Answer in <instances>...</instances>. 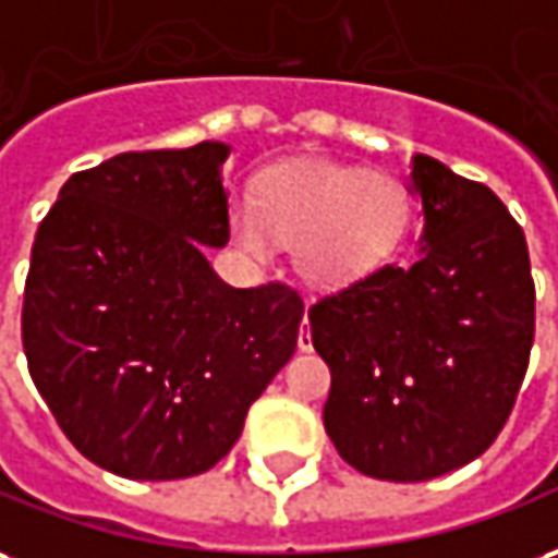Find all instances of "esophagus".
<instances>
[{"label":"esophagus","mask_w":558,"mask_h":558,"mask_svg":"<svg viewBox=\"0 0 558 558\" xmlns=\"http://www.w3.org/2000/svg\"><path fill=\"white\" fill-rule=\"evenodd\" d=\"M298 349H301V352H310V349H313V333H310V322H306V318H303V328L301 333H298Z\"/></svg>","instance_id":"esophagus-1"}]
</instances>
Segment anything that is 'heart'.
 Listing matches in <instances>:
<instances>
[{"mask_svg":"<svg viewBox=\"0 0 558 558\" xmlns=\"http://www.w3.org/2000/svg\"><path fill=\"white\" fill-rule=\"evenodd\" d=\"M255 209H233V233L264 257L270 236L291 242L294 267L310 286L345 288L398 255L410 228V194L389 172L328 160L270 167L255 182Z\"/></svg>","mask_w":558,"mask_h":558,"instance_id":"obj_1","label":"heart"}]
</instances>
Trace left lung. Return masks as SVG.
Segmentation results:
<instances>
[{"instance_id": "8db88e82", "label": "left lung", "mask_w": 558, "mask_h": 558, "mask_svg": "<svg viewBox=\"0 0 558 558\" xmlns=\"http://www.w3.org/2000/svg\"><path fill=\"white\" fill-rule=\"evenodd\" d=\"M418 257L310 306L330 367L325 428L355 471L422 483L483 456L517 401L535 337L522 228L486 184L413 155Z\"/></svg>"}]
</instances>
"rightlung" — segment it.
Masks as SVG:
<instances>
[{
	"instance_id": "right-lung-1",
	"label": "right lung",
	"mask_w": 558,
	"mask_h": 558,
	"mask_svg": "<svg viewBox=\"0 0 558 558\" xmlns=\"http://www.w3.org/2000/svg\"><path fill=\"white\" fill-rule=\"evenodd\" d=\"M225 142L130 151L75 172L38 225L23 352L81 456L126 480L209 471L298 345L286 286L233 288Z\"/></svg>"
}]
</instances>
